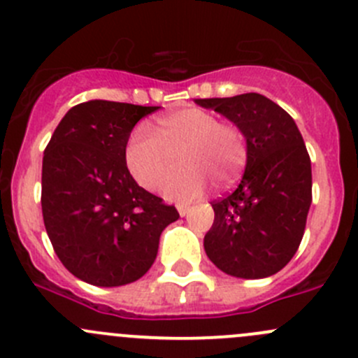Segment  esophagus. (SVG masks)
I'll use <instances>...</instances> for the list:
<instances>
[{"label":"esophagus","instance_id":"esophagus-1","mask_svg":"<svg viewBox=\"0 0 358 358\" xmlns=\"http://www.w3.org/2000/svg\"><path fill=\"white\" fill-rule=\"evenodd\" d=\"M176 209H178V213H180V215H182V216H185L187 213L190 211V206H187V204H178V206H176Z\"/></svg>","mask_w":358,"mask_h":358}]
</instances>
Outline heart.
Segmentation results:
<instances>
[{"label": "heart", "instance_id": "heart-1", "mask_svg": "<svg viewBox=\"0 0 358 358\" xmlns=\"http://www.w3.org/2000/svg\"><path fill=\"white\" fill-rule=\"evenodd\" d=\"M180 156L185 169L171 180L166 192L171 199L192 201L204 192L208 180L218 189L239 180L249 157L248 136L236 122L187 107L162 115L157 135L147 126H136L124 150L133 178L152 192L164 189L178 168Z\"/></svg>", "mask_w": 358, "mask_h": 358}]
</instances>
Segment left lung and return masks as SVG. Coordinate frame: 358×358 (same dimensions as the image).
<instances>
[{
	"instance_id": "obj_1",
	"label": "left lung",
	"mask_w": 358,
	"mask_h": 358,
	"mask_svg": "<svg viewBox=\"0 0 358 358\" xmlns=\"http://www.w3.org/2000/svg\"><path fill=\"white\" fill-rule=\"evenodd\" d=\"M196 103L239 124L249 143L239 185L211 202L206 255L229 275H273L298 251L312 204V166L301 133L282 107L258 93Z\"/></svg>"
}]
</instances>
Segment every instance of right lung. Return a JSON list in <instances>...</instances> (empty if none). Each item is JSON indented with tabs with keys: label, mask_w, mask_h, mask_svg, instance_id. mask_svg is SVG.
<instances>
[{
	"label": "right lung",
	"mask_w": 358,
	"mask_h": 358,
	"mask_svg": "<svg viewBox=\"0 0 358 358\" xmlns=\"http://www.w3.org/2000/svg\"><path fill=\"white\" fill-rule=\"evenodd\" d=\"M157 109L83 102L64 115L45 149L46 234L62 265L93 286H124L145 275L162 230L180 218L175 206L142 189L126 166L129 133Z\"/></svg>",
	"instance_id": "right-lung-1"
}]
</instances>
